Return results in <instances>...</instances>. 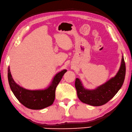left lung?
I'll list each match as a JSON object with an SVG mask.
<instances>
[{
  "mask_svg": "<svg viewBox=\"0 0 132 132\" xmlns=\"http://www.w3.org/2000/svg\"><path fill=\"white\" fill-rule=\"evenodd\" d=\"M126 72L125 64L122 56L120 68L114 77L95 89H87L79 78L75 81V87L79 100L83 103L92 106H101L113 97L121 88L124 81Z\"/></svg>",
  "mask_w": 132,
  "mask_h": 132,
  "instance_id": "8db88e82",
  "label": "left lung"
}]
</instances>
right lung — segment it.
I'll return each instance as SVG.
<instances>
[{
    "label": "right lung",
    "mask_w": 132,
    "mask_h": 132,
    "mask_svg": "<svg viewBox=\"0 0 132 132\" xmlns=\"http://www.w3.org/2000/svg\"><path fill=\"white\" fill-rule=\"evenodd\" d=\"M67 71V69H63L56 73L48 87L42 89H27L18 84L13 79L10 67L8 69V80L12 93L21 104L29 109L39 110L52 105L56 87Z\"/></svg>",
    "instance_id": "obj_1"
}]
</instances>
